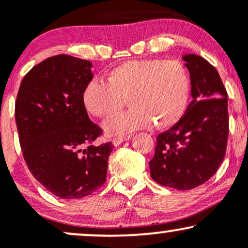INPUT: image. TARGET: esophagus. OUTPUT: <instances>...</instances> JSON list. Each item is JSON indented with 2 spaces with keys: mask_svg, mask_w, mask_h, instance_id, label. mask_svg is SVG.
Returning <instances> with one entry per match:
<instances>
[{
  "mask_svg": "<svg viewBox=\"0 0 248 248\" xmlns=\"http://www.w3.org/2000/svg\"><path fill=\"white\" fill-rule=\"evenodd\" d=\"M130 139V135H126V136H119V138H114L113 139V144H114L115 147L120 146V144L122 143V142L129 140Z\"/></svg>",
  "mask_w": 248,
  "mask_h": 248,
  "instance_id": "1",
  "label": "esophagus"
}]
</instances>
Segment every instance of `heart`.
Segmentation results:
<instances>
[{
  "mask_svg": "<svg viewBox=\"0 0 248 248\" xmlns=\"http://www.w3.org/2000/svg\"><path fill=\"white\" fill-rule=\"evenodd\" d=\"M107 82H88L82 104L90 114L105 119L118 113L127 99L130 109L105 124L110 135H124L153 124L158 129L171 127L184 114L189 100V77L176 61L124 62L110 70Z\"/></svg>",
  "mask_w": 248,
  "mask_h": 248,
  "instance_id": "1",
  "label": "heart"
}]
</instances>
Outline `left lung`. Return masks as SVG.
<instances>
[{
	"instance_id": "obj_1",
	"label": "left lung",
	"mask_w": 248,
	"mask_h": 248,
	"mask_svg": "<svg viewBox=\"0 0 248 248\" xmlns=\"http://www.w3.org/2000/svg\"><path fill=\"white\" fill-rule=\"evenodd\" d=\"M192 101L176 124L156 139L150 176L163 186L190 190L217 172L229 136L227 93L218 71L197 55L182 57Z\"/></svg>"
}]
</instances>
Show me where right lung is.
<instances>
[{
	"mask_svg": "<svg viewBox=\"0 0 248 248\" xmlns=\"http://www.w3.org/2000/svg\"><path fill=\"white\" fill-rule=\"evenodd\" d=\"M92 62L67 55L45 59L25 75L15 104L19 143L27 166L47 191L62 199L91 195L106 182L112 142L88 118L82 91Z\"/></svg>",
	"mask_w": 248,
	"mask_h": 248,
	"instance_id": "1",
	"label": "right lung"
}]
</instances>
